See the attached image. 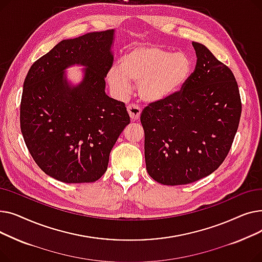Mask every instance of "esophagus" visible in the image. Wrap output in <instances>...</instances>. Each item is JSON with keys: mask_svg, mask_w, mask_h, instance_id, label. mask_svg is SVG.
Here are the masks:
<instances>
[{"mask_svg": "<svg viewBox=\"0 0 262 262\" xmlns=\"http://www.w3.org/2000/svg\"><path fill=\"white\" fill-rule=\"evenodd\" d=\"M127 113H128L132 121H137V120H139V118L141 116V108L135 104H130L127 106Z\"/></svg>", "mask_w": 262, "mask_h": 262, "instance_id": "obj_1", "label": "esophagus"}]
</instances>
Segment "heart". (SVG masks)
Segmentation results:
<instances>
[{
    "mask_svg": "<svg viewBox=\"0 0 262 262\" xmlns=\"http://www.w3.org/2000/svg\"><path fill=\"white\" fill-rule=\"evenodd\" d=\"M192 62L184 53H173L155 46H138L123 55L119 67L112 68L107 78L119 94L130 89V81L138 82L139 96L148 103L171 98L187 82Z\"/></svg>",
    "mask_w": 262,
    "mask_h": 262,
    "instance_id": "1",
    "label": "heart"
}]
</instances>
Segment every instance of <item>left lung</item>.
Instances as JSON below:
<instances>
[{"instance_id":"left-lung-1","label":"left lung","mask_w":262,"mask_h":262,"mask_svg":"<svg viewBox=\"0 0 262 262\" xmlns=\"http://www.w3.org/2000/svg\"><path fill=\"white\" fill-rule=\"evenodd\" d=\"M196 66L181 91L141 114L148 175L168 186L196 182L226 158L241 117L230 69L204 45L192 42Z\"/></svg>"}]
</instances>
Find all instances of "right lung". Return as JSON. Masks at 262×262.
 I'll list each match as a JSON object with an SVG mask.
<instances>
[{"label":"right lung","instance_id":"obj_1","mask_svg":"<svg viewBox=\"0 0 262 262\" xmlns=\"http://www.w3.org/2000/svg\"><path fill=\"white\" fill-rule=\"evenodd\" d=\"M115 31L66 39L33 63L23 84L20 125L38 167L67 184L93 183L130 119L123 102L109 98L105 77L114 62ZM82 65L77 85L65 70Z\"/></svg>","mask_w":262,"mask_h":262}]
</instances>
